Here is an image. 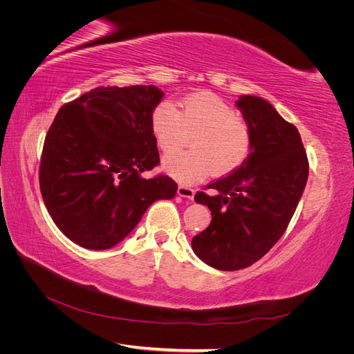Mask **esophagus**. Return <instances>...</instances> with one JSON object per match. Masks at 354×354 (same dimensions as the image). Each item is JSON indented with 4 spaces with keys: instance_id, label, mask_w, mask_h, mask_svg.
Returning <instances> with one entry per match:
<instances>
[{
    "instance_id": "obj_1",
    "label": "esophagus",
    "mask_w": 354,
    "mask_h": 354,
    "mask_svg": "<svg viewBox=\"0 0 354 354\" xmlns=\"http://www.w3.org/2000/svg\"><path fill=\"white\" fill-rule=\"evenodd\" d=\"M177 194H178V196H181V198H186V199H190V201H194V198H195V190H194V189H190V187H187V186H183V185H180V186H178V189H177Z\"/></svg>"
}]
</instances>
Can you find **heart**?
I'll return each mask as SVG.
<instances>
[{
    "label": "heart",
    "mask_w": 354,
    "mask_h": 354,
    "mask_svg": "<svg viewBox=\"0 0 354 354\" xmlns=\"http://www.w3.org/2000/svg\"><path fill=\"white\" fill-rule=\"evenodd\" d=\"M152 134L164 152L176 151L190 140L192 151L168 153L162 168L180 183L195 185L212 169L227 174L246 159L251 134L246 122L226 100L211 93H198L181 102V111L162 102L152 113Z\"/></svg>",
    "instance_id": "1"
}]
</instances>
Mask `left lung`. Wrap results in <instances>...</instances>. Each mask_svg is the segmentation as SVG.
<instances>
[{"label":"left lung","mask_w":354,"mask_h":354,"mask_svg":"<svg viewBox=\"0 0 354 354\" xmlns=\"http://www.w3.org/2000/svg\"><path fill=\"white\" fill-rule=\"evenodd\" d=\"M250 128L251 149L232 174L198 192L209 226L192 239L199 259L218 270L251 266L279 241L291 221L308 177V162L297 128L257 95L234 102Z\"/></svg>","instance_id":"8db88e82"}]
</instances>
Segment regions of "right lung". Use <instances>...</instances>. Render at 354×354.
I'll use <instances>...</instances> for the list:
<instances>
[{
    "instance_id": "obj_1",
    "label": "right lung",
    "mask_w": 354,
    "mask_h": 354,
    "mask_svg": "<svg viewBox=\"0 0 354 354\" xmlns=\"http://www.w3.org/2000/svg\"><path fill=\"white\" fill-rule=\"evenodd\" d=\"M162 99L155 85L99 87L62 106L53 121L41 195L60 232L82 248H112L153 202L176 196L169 177L142 176L159 164L151 124Z\"/></svg>"
}]
</instances>
